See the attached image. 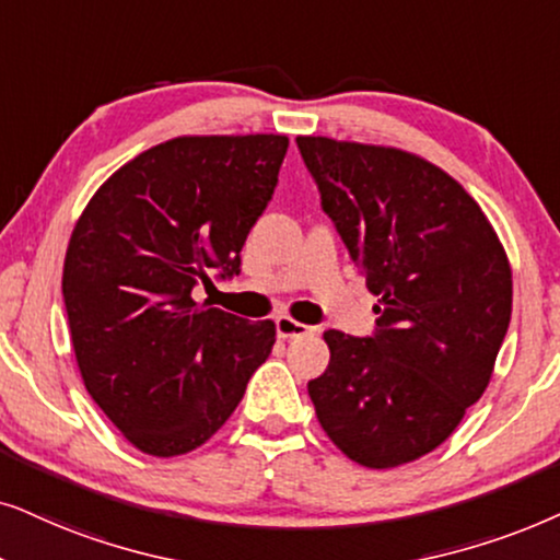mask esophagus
<instances>
[{"instance_id":"1","label":"esophagus","mask_w":560,"mask_h":560,"mask_svg":"<svg viewBox=\"0 0 560 560\" xmlns=\"http://www.w3.org/2000/svg\"><path fill=\"white\" fill-rule=\"evenodd\" d=\"M276 332H279L281 340H292V338H302V335H310L315 332V327L300 323V319L289 317V315H281L276 317Z\"/></svg>"}]
</instances>
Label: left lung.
Segmentation results:
<instances>
[{
	"label": "left lung",
	"instance_id": "obj_1",
	"mask_svg": "<svg viewBox=\"0 0 560 560\" xmlns=\"http://www.w3.org/2000/svg\"><path fill=\"white\" fill-rule=\"evenodd\" d=\"M323 210L378 296L374 338L327 330L317 420L350 460L397 468L448 441L487 392L512 315V268L476 199L392 145L296 138Z\"/></svg>",
	"mask_w": 560,
	"mask_h": 560
}]
</instances>
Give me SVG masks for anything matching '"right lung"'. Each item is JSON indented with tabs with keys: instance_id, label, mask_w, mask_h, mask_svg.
I'll use <instances>...</instances> for the list:
<instances>
[{
	"instance_id": "obj_1",
	"label": "right lung",
	"mask_w": 560,
	"mask_h": 560,
	"mask_svg": "<svg viewBox=\"0 0 560 560\" xmlns=\"http://www.w3.org/2000/svg\"><path fill=\"white\" fill-rule=\"evenodd\" d=\"M287 136H178L119 166L81 212L63 260L86 392L140 453L184 456L241 405L276 342L191 289L233 276L271 199Z\"/></svg>"
}]
</instances>
